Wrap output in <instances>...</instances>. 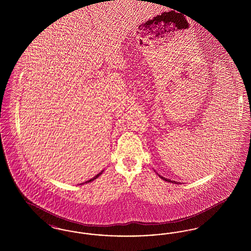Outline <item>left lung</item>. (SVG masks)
Returning a JSON list of instances; mask_svg holds the SVG:
<instances>
[{"label":"left lung","instance_id":"8db88e82","mask_svg":"<svg viewBox=\"0 0 251 251\" xmlns=\"http://www.w3.org/2000/svg\"><path fill=\"white\" fill-rule=\"evenodd\" d=\"M160 177H161V176H160ZM161 178H162V179H165V180H167V181H169V182H171V180H170V179H165L164 177H161ZM172 182H175V181H172ZM175 183H176V182H175Z\"/></svg>","mask_w":251,"mask_h":251}]
</instances>
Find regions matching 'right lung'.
<instances>
[{
	"label": "right lung",
	"instance_id": "1",
	"mask_svg": "<svg viewBox=\"0 0 251 251\" xmlns=\"http://www.w3.org/2000/svg\"><path fill=\"white\" fill-rule=\"evenodd\" d=\"M101 173H102V171H101V172H100V173H99V174H97V175H96V176H95V177H94V178H92V179H89V180H87V181H85V182H90V181H92V180H94V179H97V178H98V177H99V176H100V175H101Z\"/></svg>",
	"mask_w": 251,
	"mask_h": 251
}]
</instances>
